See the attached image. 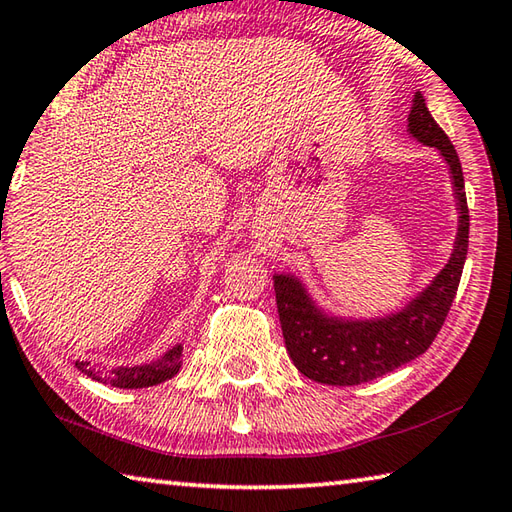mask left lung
<instances>
[{
  "mask_svg": "<svg viewBox=\"0 0 512 512\" xmlns=\"http://www.w3.org/2000/svg\"><path fill=\"white\" fill-rule=\"evenodd\" d=\"M408 133L437 149L450 173L457 207V236L448 263L435 278L397 310L376 316H343L323 307L301 276L274 272L278 316L285 347L296 370L325 385H361L417 359L435 341L446 321L468 254V202L464 173L455 147L428 111L426 98L414 95Z\"/></svg>",
  "mask_w": 512,
  "mask_h": 512,
  "instance_id": "1",
  "label": "left lung"
}]
</instances>
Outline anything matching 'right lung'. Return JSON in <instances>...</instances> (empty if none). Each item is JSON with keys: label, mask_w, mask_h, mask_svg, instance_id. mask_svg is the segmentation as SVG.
<instances>
[{"label": "right lung", "mask_w": 512, "mask_h": 512, "mask_svg": "<svg viewBox=\"0 0 512 512\" xmlns=\"http://www.w3.org/2000/svg\"><path fill=\"white\" fill-rule=\"evenodd\" d=\"M73 365L82 374L89 376L93 381L109 383L113 388L122 390H138V388H151V385L165 383L171 376L180 372L182 365V343L171 345L169 350L153 359L149 363L140 365H115V368H104L102 363L91 361H73Z\"/></svg>", "instance_id": "add662e5"}]
</instances>
